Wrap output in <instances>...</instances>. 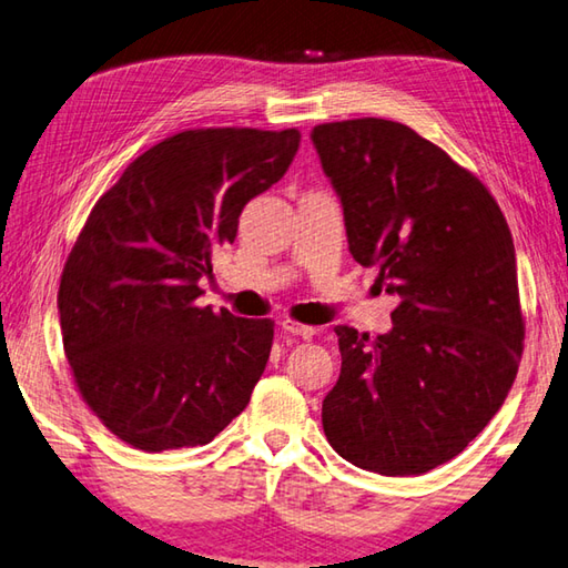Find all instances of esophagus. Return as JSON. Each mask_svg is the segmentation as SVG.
I'll return each mask as SVG.
<instances>
[{
  "instance_id": "34e87169",
  "label": "esophagus",
  "mask_w": 568,
  "mask_h": 568,
  "mask_svg": "<svg viewBox=\"0 0 568 568\" xmlns=\"http://www.w3.org/2000/svg\"><path fill=\"white\" fill-rule=\"evenodd\" d=\"M286 334H294V336H302V338H306V341H312L314 336H316V328L314 326H304V324H296V321H292V318H284L282 324H280Z\"/></svg>"
}]
</instances>
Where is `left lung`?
Returning a JSON list of instances; mask_svg holds the SVG:
<instances>
[{"instance_id": "8db88e82", "label": "left lung", "mask_w": 568, "mask_h": 568, "mask_svg": "<svg viewBox=\"0 0 568 568\" xmlns=\"http://www.w3.org/2000/svg\"><path fill=\"white\" fill-rule=\"evenodd\" d=\"M348 250L398 296L388 334L336 326L341 376L321 420L351 465L423 475L505 403L521 361L515 242L495 197L413 128L356 118L312 131Z\"/></svg>"}]
</instances>
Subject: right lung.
Instances as JSON below:
<instances>
[{
  "label": "right lung",
  "mask_w": 568,
  "mask_h": 568,
  "mask_svg": "<svg viewBox=\"0 0 568 568\" xmlns=\"http://www.w3.org/2000/svg\"><path fill=\"white\" fill-rule=\"evenodd\" d=\"M298 141L294 128L183 131L95 202L61 274V338L83 400L123 443L207 445L247 408L274 324L197 306L200 280Z\"/></svg>",
  "instance_id": "add662e5"
}]
</instances>
